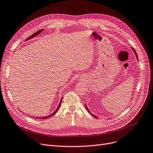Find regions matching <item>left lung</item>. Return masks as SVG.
Returning <instances> with one entry per match:
<instances>
[{"label": "left lung", "mask_w": 153, "mask_h": 153, "mask_svg": "<svg viewBox=\"0 0 153 153\" xmlns=\"http://www.w3.org/2000/svg\"><path fill=\"white\" fill-rule=\"evenodd\" d=\"M132 48V50H133V51H134V53H135V55H136V57H137V59H137V53H136V52H135V50H134V48ZM86 106V109H87V110H88V112H89V114H91V115H92V116H93V117H95V118H98V117H97V116H95V115H93V114H91V111H89V110H88V108H87V106Z\"/></svg>", "instance_id": "obj_1"}]
</instances>
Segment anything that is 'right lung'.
<instances>
[{"label": "right lung", "instance_id": "right-lung-1", "mask_svg": "<svg viewBox=\"0 0 153 153\" xmlns=\"http://www.w3.org/2000/svg\"><path fill=\"white\" fill-rule=\"evenodd\" d=\"M43 30V29L40 30H39V31H36V33H35L34 34H33L32 35H31L29 38H27V39H26V40H27V39H31V38H34L35 36H36V35H38V34L40 33ZM62 99H61V101H60V103H59V106H58V107H57V108L56 109V110L53 113V114H50V115L47 116V117H36V118H37V119H46V118H49V117H51L52 116L56 114V111H57L59 110V107L60 106V105H61V103H62Z\"/></svg>", "mask_w": 153, "mask_h": 153}]
</instances>
